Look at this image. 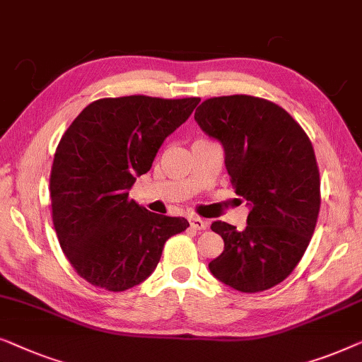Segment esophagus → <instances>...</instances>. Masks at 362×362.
Here are the masks:
<instances>
[{
	"instance_id": "esophagus-1",
	"label": "esophagus",
	"mask_w": 362,
	"mask_h": 362,
	"mask_svg": "<svg viewBox=\"0 0 362 362\" xmlns=\"http://www.w3.org/2000/svg\"><path fill=\"white\" fill-rule=\"evenodd\" d=\"M188 221H190V226L193 228V230H205V228L208 226V221L202 220V218H198V216H190L188 218Z\"/></svg>"
}]
</instances>
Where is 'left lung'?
I'll list each match as a JSON object with an SVG mask.
<instances>
[{"instance_id": "8db88e82", "label": "left lung", "mask_w": 362, "mask_h": 362, "mask_svg": "<svg viewBox=\"0 0 362 362\" xmlns=\"http://www.w3.org/2000/svg\"><path fill=\"white\" fill-rule=\"evenodd\" d=\"M195 121L223 146L236 195L249 206L244 230L211 225L225 249L208 269L239 292L271 288L290 276L317 226L320 174L312 142L287 111L256 96L205 100Z\"/></svg>"}]
</instances>
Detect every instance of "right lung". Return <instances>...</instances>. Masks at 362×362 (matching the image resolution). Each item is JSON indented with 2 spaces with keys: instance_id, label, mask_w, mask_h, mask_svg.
Wrapping results in <instances>:
<instances>
[{
  "instance_id": "1",
  "label": "right lung",
  "mask_w": 362,
  "mask_h": 362,
  "mask_svg": "<svg viewBox=\"0 0 362 362\" xmlns=\"http://www.w3.org/2000/svg\"><path fill=\"white\" fill-rule=\"evenodd\" d=\"M200 98L144 95L90 103L60 139L50 172L52 221L80 277L110 292L144 282L185 218L157 215L129 200L136 177L185 123Z\"/></svg>"
}]
</instances>
